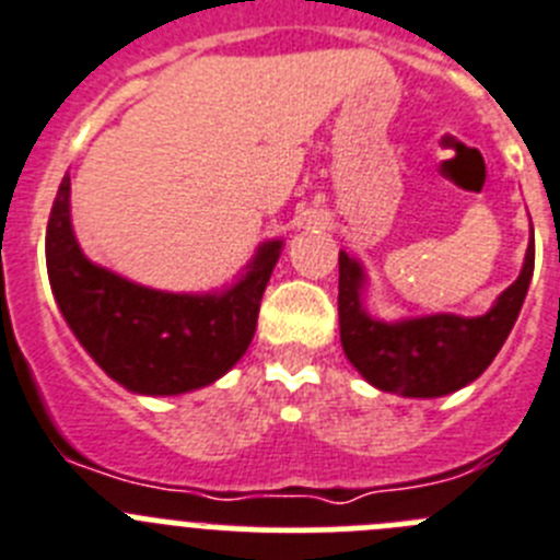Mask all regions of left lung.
I'll list each match as a JSON object with an SVG mask.
<instances>
[{
	"instance_id": "1",
	"label": "left lung",
	"mask_w": 560,
	"mask_h": 560,
	"mask_svg": "<svg viewBox=\"0 0 560 560\" xmlns=\"http://www.w3.org/2000/svg\"><path fill=\"white\" fill-rule=\"evenodd\" d=\"M340 340L351 365L371 385L401 396H446L460 390L493 362L525 304L536 265V248H527L525 268L502 292L491 312L480 317L432 315L401 324L368 317L360 304L362 270L340 250Z\"/></svg>"
}]
</instances>
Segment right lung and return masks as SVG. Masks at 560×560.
<instances>
[{
  "mask_svg": "<svg viewBox=\"0 0 560 560\" xmlns=\"http://www.w3.org/2000/svg\"><path fill=\"white\" fill-rule=\"evenodd\" d=\"M281 243L225 295H173L119 279L78 248L63 175L47 223V273L67 324L110 380L133 393L173 396L220 376L248 351Z\"/></svg>",
  "mask_w": 560,
  "mask_h": 560,
  "instance_id": "obj_1",
  "label": "right lung"
}]
</instances>
